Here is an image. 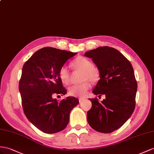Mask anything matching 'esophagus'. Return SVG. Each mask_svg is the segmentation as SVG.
<instances>
[{
	"mask_svg": "<svg viewBox=\"0 0 154 154\" xmlns=\"http://www.w3.org/2000/svg\"><path fill=\"white\" fill-rule=\"evenodd\" d=\"M85 98H79V101L80 103H81V102H82V101H85Z\"/></svg>",
	"mask_w": 154,
	"mask_h": 154,
	"instance_id": "1",
	"label": "esophagus"
}]
</instances>
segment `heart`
Instances as JSON below:
<instances>
[{
    "label": "heart",
    "mask_w": 154,
    "mask_h": 154,
    "mask_svg": "<svg viewBox=\"0 0 154 154\" xmlns=\"http://www.w3.org/2000/svg\"><path fill=\"white\" fill-rule=\"evenodd\" d=\"M72 66L77 70L82 71V81H85L79 85L71 86L68 93L70 96L75 97H83L87 94L91 87L89 82H96L100 79V71L96 67L92 66V63L89 59L83 57H79L72 62ZM59 79L63 84H69L70 78L69 72L66 66L61 67L58 72Z\"/></svg>",
    "instance_id": "obj_1"
}]
</instances>
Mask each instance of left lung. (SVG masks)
I'll use <instances>...</instances> for the list:
<instances>
[{
    "mask_svg": "<svg viewBox=\"0 0 154 154\" xmlns=\"http://www.w3.org/2000/svg\"><path fill=\"white\" fill-rule=\"evenodd\" d=\"M100 71V80L92 92L105 96L99 103L90 99L92 108L87 112L90 127L100 133H109L123 125L135 107L137 83L131 63L119 51L107 46L85 53Z\"/></svg>",
    "mask_w": 154,
    "mask_h": 154,
    "instance_id": "left-lung-1",
    "label": "left lung"
}]
</instances>
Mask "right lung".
I'll use <instances>...</instances> for the list:
<instances>
[{
    "instance_id": "add662e5",
    "label": "right lung",
    "mask_w": 154,
    "mask_h": 154,
    "mask_svg": "<svg viewBox=\"0 0 154 154\" xmlns=\"http://www.w3.org/2000/svg\"><path fill=\"white\" fill-rule=\"evenodd\" d=\"M77 54L44 47L34 53L23 65L19 84L23 111L31 123L43 133L52 134L64 129L70 112L79 103L72 96L60 101L53 97L54 94L62 96L67 93L58 72L67 60Z\"/></svg>"
}]
</instances>
